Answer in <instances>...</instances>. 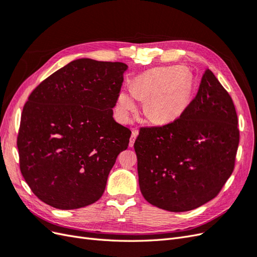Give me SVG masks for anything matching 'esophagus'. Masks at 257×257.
<instances>
[{"label":"esophagus","mask_w":257,"mask_h":257,"mask_svg":"<svg viewBox=\"0 0 257 257\" xmlns=\"http://www.w3.org/2000/svg\"><path fill=\"white\" fill-rule=\"evenodd\" d=\"M137 135H138V131L137 130L132 131V135H131V138H130V147H133Z\"/></svg>","instance_id":"1"}]
</instances>
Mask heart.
<instances>
[{
	"mask_svg": "<svg viewBox=\"0 0 257 257\" xmlns=\"http://www.w3.org/2000/svg\"><path fill=\"white\" fill-rule=\"evenodd\" d=\"M192 82L183 66L154 67L136 76L132 89L116 96L115 110L122 122H130L141 98H147L145 110L159 124L170 123L184 113L190 104Z\"/></svg>",
	"mask_w": 257,
	"mask_h": 257,
	"instance_id": "obj_1",
	"label": "heart"
}]
</instances>
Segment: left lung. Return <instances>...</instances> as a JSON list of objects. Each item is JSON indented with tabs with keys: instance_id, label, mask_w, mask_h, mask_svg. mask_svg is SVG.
<instances>
[{
	"instance_id": "8db88e82",
	"label": "left lung",
	"mask_w": 257,
	"mask_h": 257,
	"mask_svg": "<svg viewBox=\"0 0 257 257\" xmlns=\"http://www.w3.org/2000/svg\"><path fill=\"white\" fill-rule=\"evenodd\" d=\"M239 145L232 99L207 69L180 118L141 128L134 148L139 188L151 205L190 211L214 198L235 165Z\"/></svg>"
}]
</instances>
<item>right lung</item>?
I'll return each instance as SVG.
<instances>
[{"label":"right lung","instance_id":"right-lung-1","mask_svg":"<svg viewBox=\"0 0 257 257\" xmlns=\"http://www.w3.org/2000/svg\"><path fill=\"white\" fill-rule=\"evenodd\" d=\"M127 65L74 60L31 93L17 139L21 174L45 204L78 209L102 197L131 131L113 119Z\"/></svg>","mask_w":257,"mask_h":257}]
</instances>
